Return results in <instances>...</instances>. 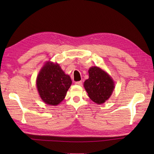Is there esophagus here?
Returning a JSON list of instances; mask_svg holds the SVG:
<instances>
[{"label":"esophagus","instance_id":"obj_1","mask_svg":"<svg viewBox=\"0 0 154 154\" xmlns=\"http://www.w3.org/2000/svg\"><path fill=\"white\" fill-rule=\"evenodd\" d=\"M75 85H82V81H77V82L75 83Z\"/></svg>","mask_w":154,"mask_h":154}]
</instances>
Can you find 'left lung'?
Returning a JSON list of instances; mask_svg holds the SVG:
<instances>
[{
    "label": "left lung",
    "instance_id": "1",
    "mask_svg": "<svg viewBox=\"0 0 154 154\" xmlns=\"http://www.w3.org/2000/svg\"><path fill=\"white\" fill-rule=\"evenodd\" d=\"M89 78L84 83V87L90 99L97 104H102L109 99L114 88L112 79L105 71L98 67L89 70Z\"/></svg>",
    "mask_w": 154,
    "mask_h": 154
}]
</instances>
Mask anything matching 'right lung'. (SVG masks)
Returning <instances> with one entry per match:
<instances>
[{
  "instance_id": "right-lung-1",
  "label": "right lung",
  "mask_w": 154,
  "mask_h": 154,
  "mask_svg": "<svg viewBox=\"0 0 154 154\" xmlns=\"http://www.w3.org/2000/svg\"><path fill=\"white\" fill-rule=\"evenodd\" d=\"M72 81L57 63L48 62L42 67L37 78L39 94L45 103L57 105L66 95Z\"/></svg>"
}]
</instances>
